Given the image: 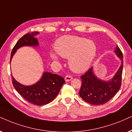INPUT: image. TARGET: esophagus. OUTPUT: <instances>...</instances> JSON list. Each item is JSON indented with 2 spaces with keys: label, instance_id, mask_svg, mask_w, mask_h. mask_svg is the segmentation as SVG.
<instances>
[{
  "label": "esophagus",
  "instance_id": "1",
  "mask_svg": "<svg viewBox=\"0 0 132 132\" xmlns=\"http://www.w3.org/2000/svg\"><path fill=\"white\" fill-rule=\"evenodd\" d=\"M72 79V77L71 76H65L64 77V80L66 81H71Z\"/></svg>",
  "mask_w": 132,
  "mask_h": 132
}]
</instances>
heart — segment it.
Returning a JSON list of instances; mask_svg holds the SVG:
<instances>
[{"label":"heart","instance_id":"heart-1","mask_svg":"<svg viewBox=\"0 0 132 132\" xmlns=\"http://www.w3.org/2000/svg\"><path fill=\"white\" fill-rule=\"evenodd\" d=\"M55 48L57 54L51 52L53 60L59 61L60 58H69V66L73 71L80 73L88 69L97 54L95 42L85 38L64 35L56 40Z\"/></svg>","mask_w":132,"mask_h":132}]
</instances>
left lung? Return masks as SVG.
I'll return each mask as SVG.
<instances>
[{"label":"left lung","instance_id":"8db88e82","mask_svg":"<svg viewBox=\"0 0 132 132\" xmlns=\"http://www.w3.org/2000/svg\"><path fill=\"white\" fill-rule=\"evenodd\" d=\"M114 52L121 60V64L114 76L108 80L98 78L91 68L81 77L82 83L79 95L86 102L99 105L109 101L114 96L121 88L123 69V55L119 47L116 46Z\"/></svg>","mask_w":132,"mask_h":132}]
</instances>
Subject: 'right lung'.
<instances>
[{
	"label": "right lung",
	"instance_id": "add662e5",
	"mask_svg": "<svg viewBox=\"0 0 132 132\" xmlns=\"http://www.w3.org/2000/svg\"><path fill=\"white\" fill-rule=\"evenodd\" d=\"M39 33L38 31L27 33L16 43L11 52L10 63L13 56L20 47L39 46L38 39L35 37ZM11 78L13 86L19 94L27 101L36 105H44L52 101L65 83L62 77L49 72H44L39 80L29 86L24 85L18 82L12 75Z\"/></svg>",
	"mask_w": 132,
	"mask_h": 132
}]
</instances>
